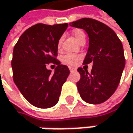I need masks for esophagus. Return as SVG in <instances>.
<instances>
[{
    "mask_svg": "<svg viewBox=\"0 0 133 133\" xmlns=\"http://www.w3.org/2000/svg\"><path fill=\"white\" fill-rule=\"evenodd\" d=\"M69 69L70 72H73V71H75V70H76V69H75V68H72V67H69Z\"/></svg>",
    "mask_w": 133,
    "mask_h": 133,
    "instance_id": "obj_1",
    "label": "esophagus"
}]
</instances>
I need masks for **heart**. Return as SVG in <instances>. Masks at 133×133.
<instances>
[{"instance_id":"b5f03b06","label":"heart","mask_w":133,"mask_h":133,"mask_svg":"<svg viewBox=\"0 0 133 133\" xmlns=\"http://www.w3.org/2000/svg\"><path fill=\"white\" fill-rule=\"evenodd\" d=\"M73 35L74 37H76V39L79 42H81L83 39H85V35L84 33V32L81 29H76L73 31ZM61 41L62 39H60L58 41V44L57 46L60 49L61 45ZM81 59V56L76 55V54H72V53H68L64 55V57H62V61L69 65H75L76 64H77V62L80 61Z\"/></svg>"}]
</instances>
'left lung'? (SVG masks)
<instances>
[{"label": "left lung", "mask_w": 133, "mask_h": 133, "mask_svg": "<svg viewBox=\"0 0 133 133\" xmlns=\"http://www.w3.org/2000/svg\"><path fill=\"white\" fill-rule=\"evenodd\" d=\"M69 24L84 29L89 37L83 64L92 63V68L90 73L78 68L81 74L76 83L78 92L85 102L101 104L114 93L120 83L125 65L122 43L111 28L96 20L82 18Z\"/></svg>", "instance_id": "left-lung-1"}]
</instances>
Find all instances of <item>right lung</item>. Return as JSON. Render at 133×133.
<instances>
[{
	"label": "right lung",
	"instance_id": "obj_1",
	"mask_svg": "<svg viewBox=\"0 0 133 133\" xmlns=\"http://www.w3.org/2000/svg\"><path fill=\"white\" fill-rule=\"evenodd\" d=\"M68 25H32L14 46L13 81L24 97L37 108L48 109L57 104L62 85L69 75V68L57 59L58 41ZM50 63L58 65L53 74L46 68Z\"/></svg>",
	"mask_w": 133,
	"mask_h": 133
}]
</instances>
